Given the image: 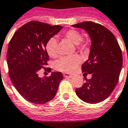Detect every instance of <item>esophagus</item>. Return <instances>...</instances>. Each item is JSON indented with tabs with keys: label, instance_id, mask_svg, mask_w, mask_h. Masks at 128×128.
<instances>
[{
	"label": "esophagus",
	"instance_id": "obj_1",
	"mask_svg": "<svg viewBox=\"0 0 128 128\" xmlns=\"http://www.w3.org/2000/svg\"><path fill=\"white\" fill-rule=\"evenodd\" d=\"M63 75L64 78H72V74H70V73H64Z\"/></svg>",
	"mask_w": 128,
	"mask_h": 128
}]
</instances>
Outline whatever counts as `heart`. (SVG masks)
Wrapping results in <instances>:
<instances>
[{
  "label": "heart",
  "instance_id": "heart-1",
  "mask_svg": "<svg viewBox=\"0 0 128 128\" xmlns=\"http://www.w3.org/2000/svg\"><path fill=\"white\" fill-rule=\"evenodd\" d=\"M64 38L70 42L80 51H83L87 48L89 40L87 38H82V34L78 30H69L63 33ZM47 54L51 58H55L57 56V40L55 37H51L46 42L45 46ZM82 62L81 57L78 55L71 56L61 57L54 62V68L58 71L70 73L77 69Z\"/></svg>",
  "mask_w": 128,
  "mask_h": 128
}]
</instances>
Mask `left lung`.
I'll return each instance as SVG.
<instances>
[{"instance_id": "obj_1", "label": "left lung", "mask_w": 128, "mask_h": 128, "mask_svg": "<svg viewBox=\"0 0 128 128\" xmlns=\"http://www.w3.org/2000/svg\"><path fill=\"white\" fill-rule=\"evenodd\" d=\"M72 26L86 30L91 39L89 58L82 65V70L92 74V78L76 89V94L88 104L102 102L112 93L119 80L122 50L114 34L100 24L88 21Z\"/></svg>"}]
</instances>
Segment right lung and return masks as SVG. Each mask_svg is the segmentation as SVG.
<instances>
[{
    "mask_svg": "<svg viewBox=\"0 0 128 128\" xmlns=\"http://www.w3.org/2000/svg\"><path fill=\"white\" fill-rule=\"evenodd\" d=\"M63 26L31 21L19 27L9 42L7 51L8 74L19 94L34 104H44L56 94L63 74L52 72L50 76L40 78L38 71L46 68L49 60L45 46L50 38Z\"/></svg>",
    "mask_w": 128,
    "mask_h": 128,
    "instance_id": "1",
    "label": "right lung"
}]
</instances>
